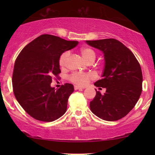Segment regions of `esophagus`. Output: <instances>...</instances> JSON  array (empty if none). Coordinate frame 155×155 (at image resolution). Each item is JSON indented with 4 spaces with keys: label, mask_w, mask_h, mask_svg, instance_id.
I'll return each mask as SVG.
<instances>
[{
    "label": "esophagus",
    "mask_w": 155,
    "mask_h": 155,
    "mask_svg": "<svg viewBox=\"0 0 155 155\" xmlns=\"http://www.w3.org/2000/svg\"><path fill=\"white\" fill-rule=\"evenodd\" d=\"M74 89H75V90H82V89H84V87H82L75 85V86H74Z\"/></svg>",
    "instance_id": "34e87169"
}]
</instances>
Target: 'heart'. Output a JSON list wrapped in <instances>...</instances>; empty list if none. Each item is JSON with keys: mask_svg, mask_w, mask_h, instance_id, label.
<instances>
[{"mask_svg": "<svg viewBox=\"0 0 155 155\" xmlns=\"http://www.w3.org/2000/svg\"><path fill=\"white\" fill-rule=\"evenodd\" d=\"M80 54H81L82 58L85 60L87 63H93L95 61L97 57V54L94 49L90 47H83L80 48ZM70 55L68 51L63 52L59 58V65L61 68H65L67 63V60ZM95 76L93 73H75L69 76V80L74 84H78V85H85L90 82V80L94 79Z\"/></svg>", "mask_w": 155, "mask_h": 155, "instance_id": "1", "label": "heart"}]
</instances>
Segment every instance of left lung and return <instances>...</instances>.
<instances>
[{
  "instance_id": "8db88e82",
  "label": "left lung",
  "mask_w": 155,
  "mask_h": 155,
  "mask_svg": "<svg viewBox=\"0 0 155 155\" xmlns=\"http://www.w3.org/2000/svg\"><path fill=\"white\" fill-rule=\"evenodd\" d=\"M86 42L102 51L105 60L103 78L94 85L107 90L104 94L96 90V96L90 104L91 111L103 120H119L133 109L140 97L143 89L140 65L133 52L115 39Z\"/></svg>"
}]
</instances>
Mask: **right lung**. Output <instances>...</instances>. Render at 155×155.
Segmentation results:
<instances>
[{"instance_id":"add662e5","label":"right lung","mask_w":155,"mask_h":155,"mask_svg":"<svg viewBox=\"0 0 155 155\" xmlns=\"http://www.w3.org/2000/svg\"><path fill=\"white\" fill-rule=\"evenodd\" d=\"M56 36L42 35L25 46L17 57L12 73L15 97L23 109L36 120L51 122L65 113L72 84L58 90L51 87L61 73L59 58L78 45Z\"/></svg>"}]
</instances>
